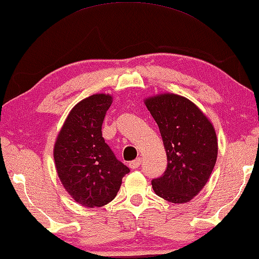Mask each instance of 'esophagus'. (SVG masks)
<instances>
[{"instance_id": "esophagus-1", "label": "esophagus", "mask_w": 259, "mask_h": 259, "mask_svg": "<svg viewBox=\"0 0 259 259\" xmlns=\"http://www.w3.org/2000/svg\"><path fill=\"white\" fill-rule=\"evenodd\" d=\"M141 162H142L141 158H138V159H135V160L130 162V167L133 169H137V168H139L140 165H141Z\"/></svg>"}]
</instances>
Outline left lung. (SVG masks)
<instances>
[{"instance_id": "8db88e82", "label": "left lung", "mask_w": 259, "mask_h": 259, "mask_svg": "<svg viewBox=\"0 0 259 259\" xmlns=\"http://www.w3.org/2000/svg\"><path fill=\"white\" fill-rule=\"evenodd\" d=\"M159 127L167 168L151 181L157 196L174 203L191 200L205 187L217 158V138L211 122L187 98L161 94L146 100Z\"/></svg>"}]
</instances>
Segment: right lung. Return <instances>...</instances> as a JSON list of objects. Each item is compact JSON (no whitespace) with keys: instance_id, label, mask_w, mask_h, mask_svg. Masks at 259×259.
Returning a JSON list of instances; mask_svg holds the SVG:
<instances>
[{"instance_id":"right-lung-1","label":"right lung","mask_w":259,"mask_h":259,"mask_svg":"<svg viewBox=\"0 0 259 259\" xmlns=\"http://www.w3.org/2000/svg\"><path fill=\"white\" fill-rule=\"evenodd\" d=\"M112 98L94 94L71 109L54 144L59 179L76 202L102 207L113 200L130 168L102 138V122Z\"/></svg>"}]
</instances>
